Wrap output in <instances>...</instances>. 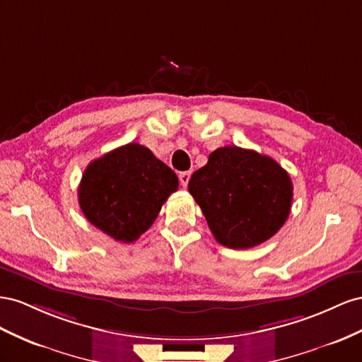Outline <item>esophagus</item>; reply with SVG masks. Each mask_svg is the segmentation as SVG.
Returning a JSON list of instances; mask_svg holds the SVG:
<instances>
[{"instance_id":"esophagus-1","label":"esophagus","mask_w":362,"mask_h":362,"mask_svg":"<svg viewBox=\"0 0 362 362\" xmlns=\"http://www.w3.org/2000/svg\"><path fill=\"white\" fill-rule=\"evenodd\" d=\"M189 179H191V171H183L179 174V180H180V185L183 188L188 187Z\"/></svg>"}]
</instances>
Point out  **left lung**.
Segmentation results:
<instances>
[{"label":"left lung","mask_w":362,"mask_h":362,"mask_svg":"<svg viewBox=\"0 0 362 362\" xmlns=\"http://www.w3.org/2000/svg\"><path fill=\"white\" fill-rule=\"evenodd\" d=\"M189 194L215 240L229 249L259 245L285 224L293 183L274 159L253 150L221 147L192 174Z\"/></svg>","instance_id":"obj_1"}]
</instances>
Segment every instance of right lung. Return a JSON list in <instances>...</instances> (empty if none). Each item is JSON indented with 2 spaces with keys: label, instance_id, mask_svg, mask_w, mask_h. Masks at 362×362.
I'll list each match as a JSON object with an SVG mask.
<instances>
[{
  "label": "right lung",
  "instance_id": "obj_1",
  "mask_svg": "<svg viewBox=\"0 0 362 362\" xmlns=\"http://www.w3.org/2000/svg\"><path fill=\"white\" fill-rule=\"evenodd\" d=\"M175 173L136 142L92 160L78 187L80 209L97 229L133 243L158 218L162 204L177 191Z\"/></svg>",
  "mask_w": 362,
  "mask_h": 362
}]
</instances>
